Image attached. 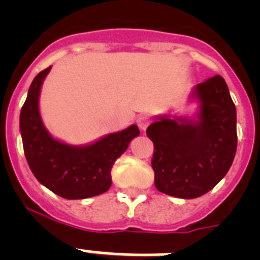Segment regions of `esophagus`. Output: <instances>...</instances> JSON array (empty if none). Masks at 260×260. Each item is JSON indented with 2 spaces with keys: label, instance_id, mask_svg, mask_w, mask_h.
Wrapping results in <instances>:
<instances>
[{
  "label": "esophagus",
  "instance_id": "esophagus-1",
  "mask_svg": "<svg viewBox=\"0 0 260 260\" xmlns=\"http://www.w3.org/2000/svg\"><path fill=\"white\" fill-rule=\"evenodd\" d=\"M137 123H138V126H139V128L144 132V130H146V128L150 126L151 118L148 116H139L137 119Z\"/></svg>",
  "mask_w": 260,
  "mask_h": 260
}]
</instances>
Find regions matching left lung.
<instances>
[{"mask_svg":"<svg viewBox=\"0 0 260 260\" xmlns=\"http://www.w3.org/2000/svg\"><path fill=\"white\" fill-rule=\"evenodd\" d=\"M201 102L198 121L160 117L147 127L158 191L194 199L228 173L237 150V114L224 78L215 75L194 89Z\"/></svg>","mask_w":260,"mask_h":260,"instance_id":"8db88e82","label":"left lung"}]
</instances>
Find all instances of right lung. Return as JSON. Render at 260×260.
<instances>
[{"mask_svg": "<svg viewBox=\"0 0 260 260\" xmlns=\"http://www.w3.org/2000/svg\"><path fill=\"white\" fill-rule=\"evenodd\" d=\"M50 66L32 80L20 110V134L29 169L36 180L65 199H86L108 191L114 161L139 135L137 125L104 137L86 147H73L53 139L39 113V95Z\"/></svg>", "mask_w": 260, "mask_h": 260, "instance_id": "1", "label": "right lung"}]
</instances>
